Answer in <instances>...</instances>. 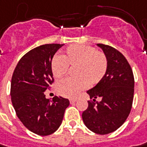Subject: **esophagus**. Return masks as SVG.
<instances>
[{
	"label": "esophagus",
	"mask_w": 147,
	"mask_h": 147,
	"mask_svg": "<svg viewBox=\"0 0 147 147\" xmlns=\"http://www.w3.org/2000/svg\"><path fill=\"white\" fill-rule=\"evenodd\" d=\"M70 102L71 103H74V102H76V98H70Z\"/></svg>",
	"instance_id": "esophagus-1"
}]
</instances>
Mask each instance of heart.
Returning <instances> with one entry per match:
<instances>
[{
	"mask_svg": "<svg viewBox=\"0 0 147 147\" xmlns=\"http://www.w3.org/2000/svg\"><path fill=\"white\" fill-rule=\"evenodd\" d=\"M68 66L75 67L76 77L65 78L57 84V91L64 97L72 98L88 86L96 85L106 76L108 61L106 54L90 45H73L65 49L62 56L55 55L51 61V71L57 79L63 77Z\"/></svg>",
	"mask_w": 147,
	"mask_h": 147,
	"instance_id": "1",
	"label": "heart"
}]
</instances>
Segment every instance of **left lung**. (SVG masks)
<instances>
[{"instance_id": "8db88e82", "label": "left lung", "mask_w": 147, "mask_h": 147, "mask_svg": "<svg viewBox=\"0 0 147 147\" xmlns=\"http://www.w3.org/2000/svg\"><path fill=\"white\" fill-rule=\"evenodd\" d=\"M98 46L106 54L108 67L104 78L87 91L92 100L88 101L82 119L89 130L104 135L119 129L128 118L134 101V77L129 62L119 51L103 44Z\"/></svg>"}]
</instances>
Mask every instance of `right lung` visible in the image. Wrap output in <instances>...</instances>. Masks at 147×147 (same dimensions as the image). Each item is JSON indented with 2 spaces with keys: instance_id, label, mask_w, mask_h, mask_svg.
Segmentation results:
<instances>
[{
  "instance_id": "1",
  "label": "right lung",
  "mask_w": 147,
  "mask_h": 147,
  "mask_svg": "<svg viewBox=\"0 0 147 147\" xmlns=\"http://www.w3.org/2000/svg\"><path fill=\"white\" fill-rule=\"evenodd\" d=\"M63 45L47 44L30 50L18 61L11 79V101L17 116L27 129L40 136L59 128L70 104L58 96L50 102L45 95L54 80L51 61Z\"/></svg>"
}]
</instances>
